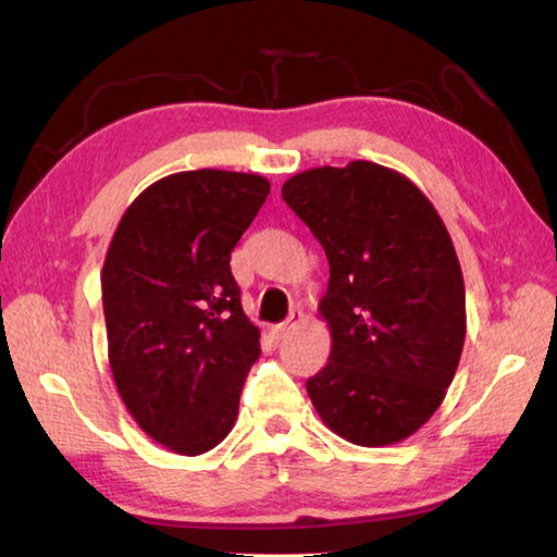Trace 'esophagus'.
I'll use <instances>...</instances> for the list:
<instances>
[{"instance_id":"34e87169","label":"esophagus","mask_w":557,"mask_h":557,"mask_svg":"<svg viewBox=\"0 0 557 557\" xmlns=\"http://www.w3.org/2000/svg\"><path fill=\"white\" fill-rule=\"evenodd\" d=\"M301 322H305V314L299 312V309H292L289 312V317H287V322H282V324H277L275 329H272V334H275L277 338H282V336H287L292 329H297Z\"/></svg>"}]
</instances>
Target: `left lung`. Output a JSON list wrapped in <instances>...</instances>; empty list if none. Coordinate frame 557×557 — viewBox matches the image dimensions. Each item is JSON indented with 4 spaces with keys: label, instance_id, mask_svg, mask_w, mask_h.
Here are the masks:
<instances>
[{
    "label": "left lung",
    "instance_id": "8db88e82",
    "mask_svg": "<svg viewBox=\"0 0 557 557\" xmlns=\"http://www.w3.org/2000/svg\"><path fill=\"white\" fill-rule=\"evenodd\" d=\"M282 199L329 260L319 312L332 354L309 398L338 437L395 445L445 400L465 346V280L445 223L410 178L363 159L295 174Z\"/></svg>",
    "mask_w": 557,
    "mask_h": 557
}]
</instances>
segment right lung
<instances>
[{
  "label": "right lung",
  "instance_id": "obj_1",
  "mask_svg": "<svg viewBox=\"0 0 557 557\" xmlns=\"http://www.w3.org/2000/svg\"><path fill=\"white\" fill-rule=\"evenodd\" d=\"M268 194L258 174L178 172L145 188L112 235L100 275L112 379L137 425L176 455L223 442L260 356L231 252Z\"/></svg>",
  "mask_w": 557,
  "mask_h": 557
}]
</instances>
